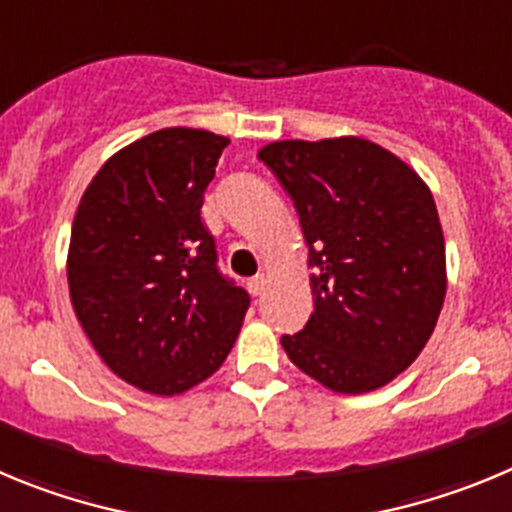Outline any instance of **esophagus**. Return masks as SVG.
Instances as JSON below:
<instances>
[{
	"mask_svg": "<svg viewBox=\"0 0 512 512\" xmlns=\"http://www.w3.org/2000/svg\"><path fill=\"white\" fill-rule=\"evenodd\" d=\"M265 283H267L265 275H255V278H252L250 283H247V288H250L252 296H260L262 290H265Z\"/></svg>",
	"mask_w": 512,
	"mask_h": 512,
	"instance_id": "esophagus-1",
	"label": "esophagus"
}]
</instances>
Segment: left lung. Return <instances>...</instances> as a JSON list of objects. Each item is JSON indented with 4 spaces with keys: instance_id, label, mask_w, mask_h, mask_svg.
Wrapping results in <instances>:
<instances>
[{
    "instance_id": "left-lung-1",
    "label": "left lung",
    "mask_w": 512,
    "mask_h": 512,
    "mask_svg": "<svg viewBox=\"0 0 512 512\" xmlns=\"http://www.w3.org/2000/svg\"><path fill=\"white\" fill-rule=\"evenodd\" d=\"M301 219L313 313L285 354L334 393L388 385L426 347L446 296L439 211L411 165L362 137L270 142Z\"/></svg>"
}]
</instances>
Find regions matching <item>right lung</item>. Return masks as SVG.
<instances>
[{"mask_svg":"<svg viewBox=\"0 0 512 512\" xmlns=\"http://www.w3.org/2000/svg\"><path fill=\"white\" fill-rule=\"evenodd\" d=\"M227 145L206 130L153 132L101 165L76 209L73 311L104 365L145 393H186L214 375L250 308L201 222Z\"/></svg>","mask_w":512,"mask_h":512,"instance_id":"right-lung-1","label":"right lung"}]
</instances>
